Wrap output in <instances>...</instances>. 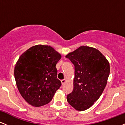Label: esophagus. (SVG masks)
Segmentation results:
<instances>
[{
  "label": "esophagus",
  "mask_w": 125,
  "mask_h": 125,
  "mask_svg": "<svg viewBox=\"0 0 125 125\" xmlns=\"http://www.w3.org/2000/svg\"><path fill=\"white\" fill-rule=\"evenodd\" d=\"M61 82H62V84H64V83L66 82V79H62L61 81Z\"/></svg>",
  "instance_id": "1"
}]
</instances>
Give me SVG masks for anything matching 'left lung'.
Returning <instances> with one entry per match:
<instances>
[{"instance_id":"obj_1","label":"left lung","mask_w":125,"mask_h":125,"mask_svg":"<svg viewBox=\"0 0 125 125\" xmlns=\"http://www.w3.org/2000/svg\"><path fill=\"white\" fill-rule=\"evenodd\" d=\"M74 66L72 92L67 100L73 107L83 111L99 98L107 84L110 66L105 57L96 49L82 46L66 56Z\"/></svg>"}]
</instances>
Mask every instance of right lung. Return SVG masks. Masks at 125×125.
<instances>
[{
  "label": "right lung",
  "mask_w": 125,
  "mask_h": 125,
  "mask_svg": "<svg viewBox=\"0 0 125 125\" xmlns=\"http://www.w3.org/2000/svg\"><path fill=\"white\" fill-rule=\"evenodd\" d=\"M61 55L48 45H36L19 58L15 78L21 96L31 105L48 104L62 85L57 78V63Z\"/></svg>",
  "instance_id": "add662e5"
}]
</instances>
